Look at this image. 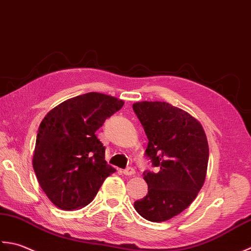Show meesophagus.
Returning a JSON list of instances; mask_svg holds the SVG:
<instances>
[{
	"mask_svg": "<svg viewBox=\"0 0 251 251\" xmlns=\"http://www.w3.org/2000/svg\"><path fill=\"white\" fill-rule=\"evenodd\" d=\"M122 173H124L125 176H133L135 173V171H134V169L133 168H131V167H129V168H126V169H125L124 171H122Z\"/></svg>",
	"mask_w": 251,
	"mask_h": 251,
	"instance_id": "1",
	"label": "esophagus"
}]
</instances>
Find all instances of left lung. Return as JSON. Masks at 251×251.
<instances>
[{
    "instance_id": "left-lung-1",
    "label": "left lung",
    "mask_w": 251,
    "mask_h": 251,
    "mask_svg": "<svg viewBox=\"0 0 251 251\" xmlns=\"http://www.w3.org/2000/svg\"><path fill=\"white\" fill-rule=\"evenodd\" d=\"M133 110L148 139L145 154L158 168L144 172L148 193L134 208L148 221H167L185 210L201 190L209 159L206 133L188 112L165 101H139Z\"/></svg>"
}]
</instances>
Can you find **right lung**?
I'll use <instances>...</instances> for the list:
<instances>
[{"mask_svg": "<svg viewBox=\"0 0 251 251\" xmlns=\"http://www.w3.org/2000/svg\"><path fill=\"white\" fill-rule=\"evenodd\" d=\"M125 101L90 92L50 110L40 124L32 166L43 192L61 210L89 204L116 169L105 160V147L95 135Z\"/></svg>", "mask_w": 251, "mask_h": 251, "instance_id": "1", "label": "right lung"}]
</instances>
